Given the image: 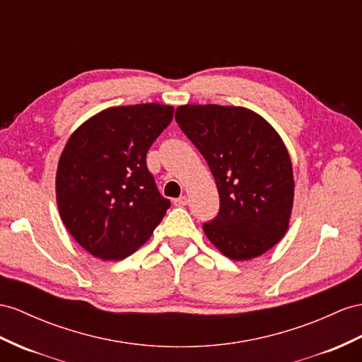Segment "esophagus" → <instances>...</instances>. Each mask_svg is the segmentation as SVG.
I'll list each match as a JSON object with an SVG mask.
<instances>
[{
	"mask_svg": "<svg viewBox=\"0 0 362 362\" xmlns=\"http://www.w3.org/2000/svg\"><path fill=\"white\" fill-rule=\"evenodd\" d=\"M174 205L175 206H187L188 205V197L187 196H182L179 199H174Z\"/></svg>",
	"mask_w": 362,
	"mask_h": 362,
	"instance_id": "34e87169",
	"label": "esophagus"
}]
</instances>
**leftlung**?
<instances>
[{
	"mask_svg": "<svg viewBox=\"0 0 362 362\" xmlns=\"http://www.w3.org/2000/svg\"><path fill=\"white\" fill-rule=\"evenodd\" d=\"M175 120L218 189V214L203 225L209 242L235 262L269 251L289 228L293 206L292 162L280 134L245 107L180 105Z\"/></svg>",
	"mask_w": 362,
	"mask_h": 362,
	"instance_id": "obj_1",
	"label": "left lung"
}]
</instances>
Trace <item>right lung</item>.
I'll return each instance as SVG.
<instances>
[{
	"label": "right lung",
	"mask_w": 362,
	"mask_h": 362,
	"mask_svg": "<svg viewBox=\"0 0 362 362\" xmlns=\"http://www.w3.org/2000/svg\"><path fill=\"white\" fill-rule=\"evenodd\" d=\"M174 108L137 104L102 110L70 136L58 162L62 223L100 260H124L151 237L171 202L146 168V153Z\"/></svg>",
	"instance_id": "add662e5"
}]
</instances>
